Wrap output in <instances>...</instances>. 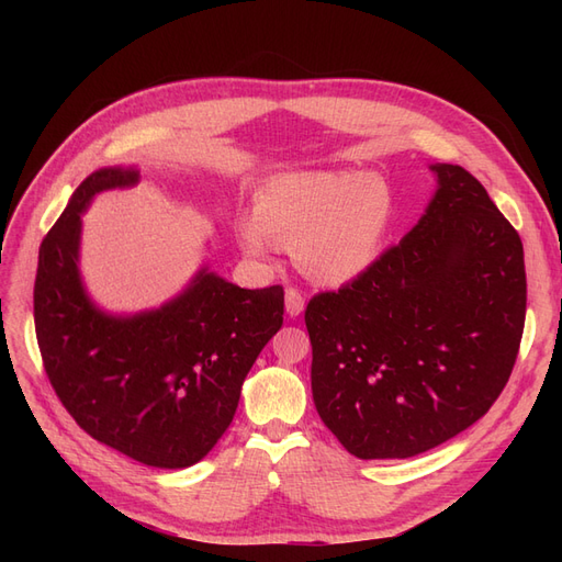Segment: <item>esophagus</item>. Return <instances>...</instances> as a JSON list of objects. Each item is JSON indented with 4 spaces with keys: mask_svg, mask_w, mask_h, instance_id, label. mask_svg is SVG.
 I'll return each mask as SVG.
<instances>
[{
    "mask_svg": "<svg viewBox=\"0 0 562 562\" xmlns=\"http://www.w3.org/2000/svg\"><path fill=\"white\" fill-rule=\"evenodd\" d=\"M285 312L288 316H300L304 312V295L297 288H285Z\"/></svg>",
    "mask_w": 562,
    "mask_h": 562,
    "instance_id": "obj_1",
    "label": "esophagus"
}]
</instances>
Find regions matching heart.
Segmentation results:
<instances>
[{
  "instance_id": "heart-1",
  "label": "heart",
  "mask_w": 562,
  "mask_h": 562,
  "mask_svg": "<svg viewBox=\"0 0 562 562\" xmlns=\"http://www.w3.org/2000/svg\"><path fill=\"white\" fill-rule=\"evenodd\" d=\"M391 217L394 194L375 173L295 171L260 187L239 239L250 255L291 246L302 274L339 285L380 258Z\"/></svg>"
}]
</instances>
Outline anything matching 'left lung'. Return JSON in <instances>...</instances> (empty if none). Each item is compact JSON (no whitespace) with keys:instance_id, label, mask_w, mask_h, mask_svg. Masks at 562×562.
Wrapping results in <instances>:
<instances>
[{"instance_id":"obj_1","label":"left lung","mask_w":562,"mask_h":562,"mask_svg":"<svg viewBox=\"0 0 562 562\" xmlns=\"http://www.w3.org/2000/svg\"><path fill=\"white\" fill-rule=\"evenodd\" d=\"M431 171L438 190L403 241L304 312L314 405L359 459L415 457L462 434L518 356L520 236L462 166Z\"/></svg>"}]
</instances>
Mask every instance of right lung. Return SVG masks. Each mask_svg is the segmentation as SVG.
Here are the masks:
<instances>
[{"label":"right lung","instance_id":"add662e5","mask_svg":"<svg viewBox=\"0 0 562 562\" xmlns=\"http://www.w3.org/2000/svg\"><path fill=\"white\" fill-rule=\"evenodd\" d=\"M135 168H100L83 180L40 248L35 330L44 370L79 427L135 462L184 469L227 431L241 384L283 326V288L234 285L203 267L164 307L100 312L79 277L81 213Z\"/></svg>","mask_w":562,"mask_h":562}]
</instances>
